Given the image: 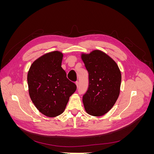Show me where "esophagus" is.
<instances>
[{
	"instance_id": "esophagus-1",
	"label": "esophagus",
	"mask_w": 154,
	"mask_h": 154,
	"mask_svg": "<svg viewBox=\"0 0 154 154\" xmlns=\"http://www.w3.org/2000/svg\"><path fill=\"white\" fill-rule=\"evenodd\" d=\"M76 87H77V88H78V87H79V85H80V83H79V82H76Z\"/></svg>"
}]
</instances>
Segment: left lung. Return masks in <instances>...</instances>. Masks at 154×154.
Returning <instances> with one entry per match:
<instances>
[{
  "label": "left lung",
  "instance_id": "8db88e82",
  "mask_svg": "<svg viewBox=\"0 0 154 154\" xmlns=\"http://www.w3.org/2000/svg\"><path fill=\"white\" fill-rule=\"evenodd\" d=\"M88 73L87 90L83 95L87 112L101 116L112 109L119 94L122 74L118 65L105 53L93 51L82 55Z\"/></svg>",
  "mask_w": 154,
  "mask_h": 154
}]
</instances>
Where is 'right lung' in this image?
I'll list each match as a JSON object with an SVG mask.
<instances>
[{
    "label": "right lung",
    "instance_id": "1",
    "mask_svg": "<svg viewBox=\"0 0 154 154\" xmlns=\"http://www.w3.org/2000/svg\"><path fill=\"white\" fill-rule=\"evenodd\" d=\"M63 54L53 51L43 55L32 63L27 74L31 99L41 113L48 117L61 114L69 97L76 90L61 67Z\"/></svg>",
    "mask_w": 154,
    "mask_h": 154
}]
</instances>
